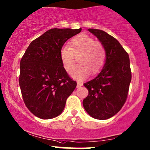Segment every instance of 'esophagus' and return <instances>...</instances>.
I'll return each mask as SVG.
<instances>
[{
  "mask_svg": "<svg viewBox=\"0 0 150 150\" xmlns=\"http://www.w3.org/2000/svg\"><path fill=\"white\" fill-rule=\"evenodd\" d=\"M82 85H83V83L77 82V87H79L82 86Z\"/></svg>",
  "mask_w": 150,
  "mask_h": 150,
  "instance_id": "34e87169",
  "label": "esophagus"
}]
</instances>
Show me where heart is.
<instances>
[{
    "instance_id": "heart-1",
    "label": "heart",
    "mask_w": 150,
    "mask_h": 150,
    "mask_svg": "<svg viewBox=\"0 0 150 150\" xmlns=\"http://www.w3.org/2000/svg\"><path fill=\"white\" fill-rule=\"evenodd\" d=\"M60 58L64 69L69 71L75 63V57L80 63L74 67L70 76L78 81L86 79L92 71L98 73L103 67L106 61V52L100 42L95 41L89 35H77L69 42V46L63 45L60 50Z\"/></svg>"
}]
</instances>
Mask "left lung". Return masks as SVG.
<instances>
[{
    "mask_svg": "<svg viewBox=\"0 0 150 150\" xmlns=\"http://www.w3.org/2000/svg\"><path fill=\"white\" fill-rule=\"evenodd\" d=\"M104 46L105 63L100 72L86 83L88 96L83 105L92 117L108 119L117 114L125 104L132 79L129 55L120 42L104 31L88 29Z\"/></svg>",
    "mask_w": 150,
    "mask_h": 150,
    "instance_id": "left-lung-1",
    "label": "left lung"
}]
</instances>
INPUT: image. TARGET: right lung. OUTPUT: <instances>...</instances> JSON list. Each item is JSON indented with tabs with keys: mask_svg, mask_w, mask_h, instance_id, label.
I'll return each mask as SVG.
<instances>
[{
	"mask_svg": "<svg viewBox=\"0 0 150 150\" xmlns=\"http://www.w3.org/2000/svg\"><path fill=\"white\" fill-rule=\"evenodd\" d=\"M81 30L47 31L31 42L21 58L19 85L23 98L37 117L50 119L60 115L76 87L64 69L59 53L64 43Z\"/></svg>",
	"mask_w": 150,
	"mask_h": 150,
	"instance_id": "1",
	"label": "right lung"
}]
</instances>
